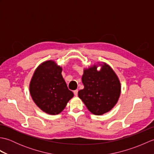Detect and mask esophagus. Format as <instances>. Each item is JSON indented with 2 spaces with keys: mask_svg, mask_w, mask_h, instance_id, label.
<instances>
[{
  "mask_svg": "<svg viewBox=\"0 0 154 154\" xmlns=\"http://www.w3.org/2000/svg\"><path fill=\"white\" fill-rule=\"evenodd\" d=\"M73 93H74V94H75V96H77V94H78V90H75V91H73Z\"/></svg>",
  "mask_w": 154,
  "mask_h": 154,
  "instance_id": "esophagus-1",
  "label": "esophagus"
}]
</instances>
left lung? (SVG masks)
<instances>
[{
    "mask_svg": "<svg viewBox=\"0 0 154 154\" xmlns=\"http://www.w3.org/2000/svg\"><path fill=\"white\" fill-rule=\"evenodd\" d=\"M101 66L99 71L97 67ZM84 89L78 96L87 109L95 115L109 112L116 105L121 93L119 77L109 65L103 62L84 69L82 76Z\"/></svg>",
    "mask_w": 154,
    "mask_h": 154,
    "instance_id": "1",
    "label": "left lung"
}]
</instances>
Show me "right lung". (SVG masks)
Segmentation results:
<instances>
[{"label": "right lung", "instance_id": "1", "mask_svg": "<svg viewBox=\"0 0 154 154\" xmlns=\"http://www.w3.org/2000/svg\"><path fill=\"white\" fill-rule=\"evenodd\" d=\"M62 67L52 60L35 69L30 83V93L35 104L44 112L60 114L73 97L61 75Z\"/></svg>", "mask_w": 154, "mask_h": 154}]
</instances>
